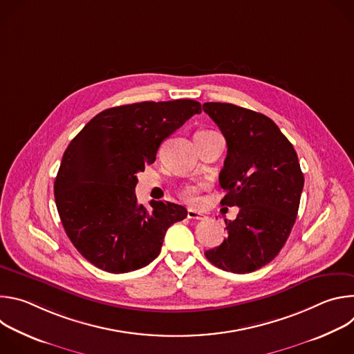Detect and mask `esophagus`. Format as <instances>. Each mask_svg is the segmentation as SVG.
<instances>
[{"label": "esophagus", "mask_w": 354, "mask_h": 354, "mask_svg": "<svg viewBox=\"0 0 354 354\" xmlns=\"http://www.w3.org/2000/svg\"><path fill=\"white\" fill-rule=\"evenodd\" d=\"M187 218H190V220H203L205 214H201V213H198L193 209H189L187 210Z\"/></svg>", "instance_id": "1"}]
</instances>
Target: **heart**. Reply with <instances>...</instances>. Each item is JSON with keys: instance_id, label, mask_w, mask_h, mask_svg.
<instances>
[{"instance_id": "obj_1", "label": "heart", "mask_w": 354, "mask_h": 354, "mask_svg": "<svg viewBox=\"0 0 354 354\" xmlns=\"http://www.w3.org/2000/svg\"><path fill=\"white\" fill-rule=\"evenodd\" d=\"M197 193H198V189L196 186H186L182 190V196L187 201H190V203H196V201H197Z\"/></svg>"}]
</instances>
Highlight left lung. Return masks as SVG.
<instances>
[{
    "instance_id": "obj_1",
    "label": "left lung",
    "mask_w": 354,
    "mask_h": 354,
    "mask_svg": "<svg viewBox=\"0 0 354 354\" xmlns=\"http://www.w3.org/2000/svg\"><path fill=\"white\" fill-rule=\"evenodd\" d=\"M205 112L227 141L220 172L223 206H238L225 220L227 238L205 252L209 262L232 273H250L272 262L295 223L304 175L292 144L268 116L232 104L206 102Z\"/></svg>"
}]
</instances>
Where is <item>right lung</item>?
<instances>
[{"label": "right lung", "mask_w": 354, "mask_h": 354, "mask_svg": "<svg viewBox=\"0 0 354 354\" xmlns=\"http://www.w3.org/2000/svg\"><path fill=\"white\" fill-rule=\"evenodd\" d=\"M201 105L193 99L140 102L106 109L71 140L55 180L64 231L80 254L109 273L147 266L167 230L187 212L169 201L138 205L137 174L156 161L161 142Z\"/></svg>", "instance_id": "right-lung-1"}]
</instances>
